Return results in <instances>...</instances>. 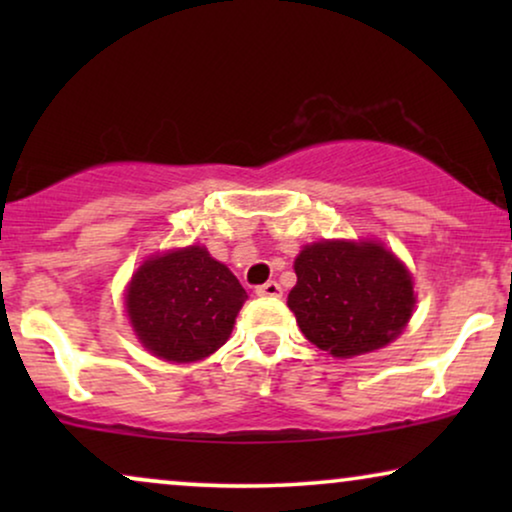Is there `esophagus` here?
Here are the masks:
<instances>
[{
  "instance_id": "1",
  "label": "esophagus",
  "mask_w": 512,
  "mask_h": 512,
  "mask_svg": "<svg viewBox=\"0 0 512 512\" xmlns=\"http://www.w3.org/2000/svg\"><path fill=\"white\" fill-rule=\"evenodd\" d=\"M256 296L261 298H279L282 296V286L277 282H265L261 286H256Z\"/></svg>"
}]
</instances>
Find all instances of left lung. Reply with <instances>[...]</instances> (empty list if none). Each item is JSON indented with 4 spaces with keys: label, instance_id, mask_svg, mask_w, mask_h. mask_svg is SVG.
<instances>
[{
    "label": "left lung",
    "instance_id": "obj_1",
    "mask_svg": "<svg viewBox=\"0 0 512 512\" xmlns=\"http://www.w3.org/2000/svg\"><path fill=\"white\" fill-rule=\"evenodd\" d=\"M293 270L289 310L305 338L338 359L389 345L415 310L412 275L380 242L307 244Z\"/></svg>",
    "mask_w": 512,
    "mask_h": 512
}]
</instances>
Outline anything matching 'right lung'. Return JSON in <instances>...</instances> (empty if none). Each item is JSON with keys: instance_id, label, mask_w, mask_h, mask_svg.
<instances>
[{"instance_id": "right-lung-1", "label": "right lung", "mask_w": 512, "mask_h": 512, "mask_svg": "<svg viewBox=\"0 0 512 512\" xmlns=\"http://www.w3.org/2000/svg\"><path fill=\"white\" fill-rule=\"evenodd\" d=\"M247 291L205 247L151 256L125 291L132 331L158 359L191 363L226 345Z\"/></svg>"}]
</instances>
